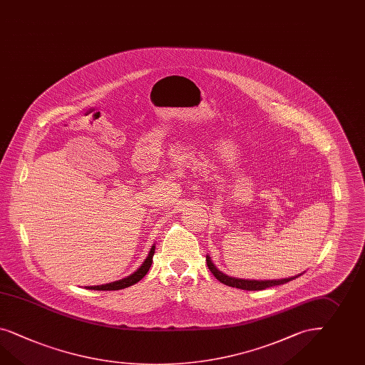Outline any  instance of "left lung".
<instances>
[{
	"label": "left lung",
	"instance_id": "1",
	"mask_svg": "<svg viewBox=\"0 0 365 365\" xmlns=\"http://www.w3.org/2000/svg\"><path fill=\"white\" fill-rule=\"evenodd\" d=\"M206 262H207V267L210 268V271L212 272V275L217 277V280L223 284L230 287H235V288H240V289H247V291H262V289H266L269 287L280 286V284H284L288 283L291 280H294L299 276H292V277H287V279H280V280H248V279H237V277H232V276H227L226 274H223L222 271H219L215 264L212 263L211 257H206Z\"/></svg>",
	"mask_w": 365,
	"mask_h": 365
}]
</instances>
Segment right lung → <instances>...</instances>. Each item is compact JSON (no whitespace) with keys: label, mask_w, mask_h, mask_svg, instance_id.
Masks as SVG:
<instances>
[{"label":"right lung","mask_w":365,"mask_h":365,"mask_svg":"<svg viewBox=\"0 0 365 365\" xmlns=\"http://www.w3.org/2000/svg\"><path fill=\"white\" fill-rule=\"evenodd\" d=\"M154 252H155V246L151 247L148 257L145 259V262L142 263V266L139 267L138 269H137L134 274H131V275L128 276V277L120 279V280H117V282H113V283H108V284L86 287V288H88V289H97V291H117V289L128 288V287L138 283L139 280L148 274V271L150 269V267H151V263H153Z\"/></svg>","instance_id":"add662e5"}]
</instances>
